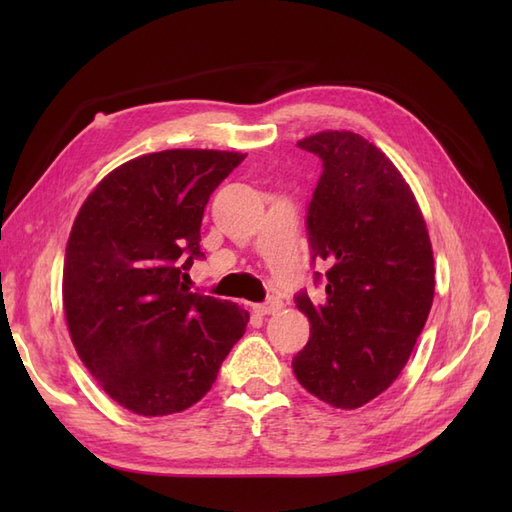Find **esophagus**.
<instances>
[{"label":"esophagus","instance_id":"esophagus-1","mask_svg":"<svg viewBox=\"0 0 512 512\" xmlns=\"http://www.w3.org/2000/svg\"><path fill=\"white\" fill-rule=\"evenodd\" d=\"M252 309H254L258 316L275 314V312H280V309H282V301L280 299H269L267 303H256Z\"/></svg>","mask_w":512,"mask_h":512}]
</instances>
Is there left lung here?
Instances as JSON below:
<instances>
[{
	"instance_id": "left-lung-1",
	"label": "left lung",
	"mask_w": 512,
	"mask_h": 512,
	"mask_svg": "<svg viewBox=\"0 0 512 512\" xmlns=\"http://www.w3.org/2000/svg\"><path fill=\"white\" fill-rule=\"evenodd\" d=\"M297 145L322 162L305 226L312 267L327 271H314L322 303L294 297L312 329L292 369L318 399L354 410L408 363L433 303V252L412 190L378 147L337 130Z\"/></svg>"
}]
</instances>
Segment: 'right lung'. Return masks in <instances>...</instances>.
Listing matches in <instances>:
<instances>
[{
	"instance_id": "add662e5",
	"label": "right lung",
	"mask_w": 512,
	"mask_h": 512,
	"mask_svg": "<svg viewBox=\"0 0 512 512\" xmlns=\"http://www.w3.org/2000/svg\"><path fill=\"white\" fill-rule=\"evenodd\" d=\"M243 153L168 149L106 175L76 215L64 258V309L83 365L143 416L203 399L250 314L190 292L200 222Z\"/></svg>"
}]
</instances>
